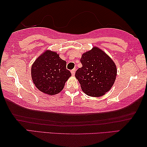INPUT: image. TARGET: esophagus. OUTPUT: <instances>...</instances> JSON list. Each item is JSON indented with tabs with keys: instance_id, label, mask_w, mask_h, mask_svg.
<instances>
[{
	"instance_id": "1",
	"label": "esophagus",
	"mask_w": 147,
	"mask_h": 147,
	"mask_svg": "<svg viewBox=\"0 0 147 147\" xmlns=\"http://www.w3.org/2000/svg\"><path fill=\"white\" fill-rule=\"evenodd\" d=\"M71 75L72 76H74L75 75V73H76V69L74 68L73 69H71Z\"/></svg>"
}]
</instances>
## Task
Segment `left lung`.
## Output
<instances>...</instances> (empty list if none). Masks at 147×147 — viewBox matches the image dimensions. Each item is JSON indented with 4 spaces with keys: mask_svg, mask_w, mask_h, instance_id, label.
Masks as SVG:
<instances>
[{
    "mask_svg": "<svg viewBox=\"0 0 147 147\" xmlns=\"http://www.w3.org/2000/svg\"><path fill=\"white\" fill-rule=\"evenodd\" d=\"M82 67L76 72L81 89L93 97L104 95L116 79L117 67L111 59L98 47L83 53L80 59Z\"/></svg>",
    "mask_w": 147,
    "mask_h": 147,
    "instance_id": "left-lung-1",
    "label": "left lung"
}]
</instances>
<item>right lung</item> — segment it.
<instances>
[{
    "mask_svg": "<svg viewBox=\"0 0 147 147\" xmlns=\"http://www.w3.org/2000/svg\"><path fill=\"white\" fill-rule=\"evenodd\" d=\"M31 76L38 90L54 95L63 89L65 83L71 76L66 69V62L57 53L46 51L32 66Z\"/></svg>",
    "mask_w": 147,
    "mask_h": 147,
    "instance_id": "1",
    "label": "right lung"
}]
</instances>
